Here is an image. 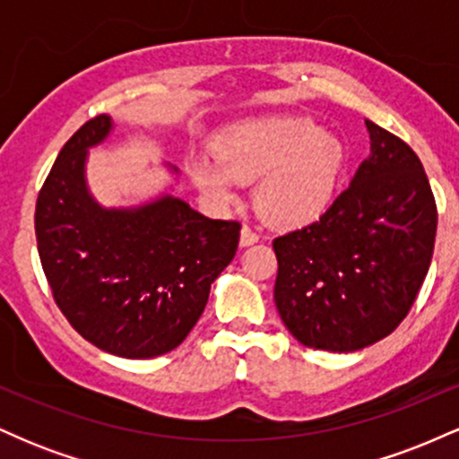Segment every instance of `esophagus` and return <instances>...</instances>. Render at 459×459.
Wrapping results in <instances>:
<instances>
[{"mask_svg": "<svg viewBox=\"0 0 459 459\" xmlns=\"http://www.w3.org/2000/svg\"><path fill=\"white\" fill-rule=\"evenodd\" d=\"M256 241H259V235H256L250 226H244V229H241V235H239V246L241 247L255 246Z\"/></svg>", "mask_w": 459, "mask_h": 459, "instance_id": "obj_1", "label": "esophagus"}]
</instances>
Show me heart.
Listing matches in <instances>:
<instances>
[{
	"label": "heart",
	"mask_w": 459,
	"mask_h": 459,
	"mask_svg": "<svg viewBox=\"0 0 459 459\" xmlns=\"http://www.w3.org/2000/svg\"><path fill=\"white\" fill-rule=\"evenodd\" d=\"M213 155L187 161V175L213 207L237 200L239 183H255V207L265 222L296 229L334 204L347 166L345 142L304 116H263L220 131Z\"/></svg>",
	"instance_id": "b5f03b06"
}]
</instances>
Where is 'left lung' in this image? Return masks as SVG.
Wrapping results in <instances>:
<instances>
[{"instance_id":"1","label":"left lung","mask_w":459,"mask_h":459,"mask_svg":"<svg viewBox=\"0 0 459 459\" xmlns=\"http://www.w3.org/2000/svg\"><path fill=\"white\" fill-rule=\"evenodd\" d=\"M371 152L317 222L273 239V302L313 350H362L402 324L434 255V194L405 142L365 120Z\"/></svg>"}]
</instances>
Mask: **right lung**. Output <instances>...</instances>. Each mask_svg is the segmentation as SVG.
<instances>
[{"label": "right lung", "mask_w": 459, "mask_h": 459, "mask_svg": "<svg viewBox=\"0 0 459 459\" xmlns=\"http://www.w3.org/2000/svg\"><path fill=\"white\" fill-rule=\"evenodd\" d=\"M112 116L88 120L36 200V239L47 281L68 324L108 354L142 360L181 345L233 261L237 222L204 218L172 183L149 200L105 207L88 186V152L112 135Z\"/></svg>", "instance_id": "add662e5"}]
</instances>
